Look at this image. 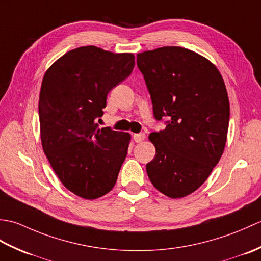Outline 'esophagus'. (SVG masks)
Masks as SVG:
<instances>
[{"label": "esophagus", "instance_id": "esophagus-1", "mask_svg": "<svg viewBox=\"0 0 261 261\" xmlns=\"http://www.w3.org/2000/svg\"><path fill=\"white\" fill-rule=\"evenodd\" d=\"M145 138H146V135L143 134V132H141V134L134 135V139H135L136 142H141V141L145 140Z\"/></svg>", "mask_w": 261, "mask_h": 261}]
</instances>
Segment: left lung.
Masks as SVG:
<instances>
[{"mask_svg":"<svg viewBox=\"0 0 261 261\" xmlns=\"http://www.w3.org/2000/svg\"><path fill=\"white\" fill-rule=\"evenodd\" d=\"M152 102L166 127L149 136L156 156L146 166L152 185L171 198L184 197L207 179L222 156L230 105L220 71L201 55L163 47L137 55Z\"/></svg>","mask_w":261,"mask_h":261,"instance_id":"8db88e82","label":"left lung"}]
</instances>
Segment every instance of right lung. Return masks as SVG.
<instances>
[{
    "label": "right lung",
    "instance_id": "obj_1",
    "mask_svg": "<svg viewBox=\"0 0 261 261\" xmlns=\"http://www.w3.org/2000/svg\"><path fill=\"white\" fill-rule=\"evenodd\" d=\"M135 67L132 54H113L86 46L66 53L49 68L39 97L41 142L64 186L95 199L115 185L127 153L130 135L97 120L109 92Z\"/></svg>",
    "mask_w": 261,
    "mask_h": 261
}]
</instances>
